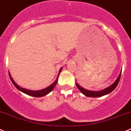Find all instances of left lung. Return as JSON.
Instances as JSON below:
<instances>
[{"mask_svg": "<svg viewBox=\"0 0 131 131\" xmlns=\"http://www.w3.org/2000/svg\"><path fill=\"white\" fill-rule=\"evenodd\" d=\"M121 74H122V71H121L120 73H119V76H118V78L116 80L115 82L112 84L111 85H110L108 88H105V89H103L102 91H89L87 90V89H84V88H82L80 85H79L78 83H76V85H77V88H78L80 91L83 93V94L86 96L88 97H100L102 96L106 95V94H109V93H111L116 88L118 85V83H119V79H120V77H121Z\"/></svg>", "mask_w": 131, "mask_h": 131, "instance_id": "8db88e82", "label": "left lung"}]
</instances>
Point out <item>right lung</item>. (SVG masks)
Returning <instances> with one entry per match:
<instances>
[{
  "label": "right lung",
  "instance_id": "1",
  "mask_svg": "<svg viewBox=\"0 0 131 131\" xmlns=\"http://www.w3.org/2000/svg\"><path fill=\"white\" fill-rule=\"evenodd\" d=\"M62 69V68H60V69L59 73H58V77H57V79L55 80V81H54V82L52 83L51 85H50L49 87H48V88H45V89H42V90H40V91H31V90H28V89H24V88H21V87H20L19 85H17V83L14 82V80H13V78H12V77H11L9 73V78H10L12 83H13V85H14L16 87V88H17V89H18L20 91L22 92V93H25V94H27V95L31 96H34V97H38H38L43 96L46 95V94H49V93H50V92L53 89H54V88L56 86V85H57V82H58V76H59L60 73L61 72Z\"/></svg>",
  "mask_w": 131,
  "mask_h": 131
}]
</instances>
